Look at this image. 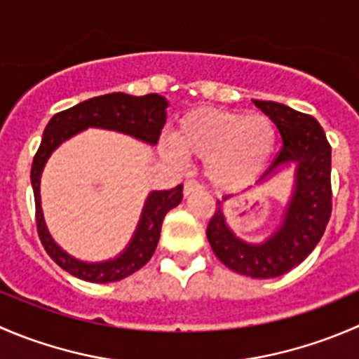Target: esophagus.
Returning <instances> with one entry per match:
<instances>
[{"label": "esophagus", "mask_w": 359, "mask_h": 359, "mask_svg": "<svg viewBox=\"0 0 359 359\" xmlns=\"http://www.w3.org/2000/svg\"><path fill=\"white\" fill-rule=\"evenodd\" d=\"M201 186L196 182V180H186L184 182V196H189V194L196 193V191H200Z\"/></svg>", "instance_id": "obj_1"}]
</instances>
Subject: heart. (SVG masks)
<instances>
[{
    "label": "heart",
    "instance_id": "heart-1",
    "mask_svg": "<svg viewBox=\"0 0 359 359\" xmlns=\"http://www.w3.org/2000/svg\"><path fill=\"white\" fill-rule=\"evenodd\" d=\"M277 131L268 117L243 116L221 109H198L186 114L163 154L207 161L214 186L240 189L259 177L276 149Z\"/></svg>",
    "mask_w": 359,
    "mask_h": 359
}]
</instances>
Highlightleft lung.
<instances>
[{
	"label": "left lung",
	"instance_id": "8db88e82",
	"mask_svg": "<svg viewBox=\"0 0 359 359\" xmlns=\"http://www.w3.org/2000/svg\"><path fill=\"white\" fill-rule=\"evenodd\" d=\"M283 137V149L257 186L294 165V186L276 231L259 243L235 235L217 200L207 226V238L219 261L252 279H272L293 270L314 250L332 215V147L321 124L312 116L276 102L252 100ZM226 200V198H224Z\"/></svg>",
	"mask_w": 359,
	"mask_h": 359
}]
</instances>
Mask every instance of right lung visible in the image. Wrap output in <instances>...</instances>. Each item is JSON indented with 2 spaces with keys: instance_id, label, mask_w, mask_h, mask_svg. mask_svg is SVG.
<instances>
[{
  "instance_id": "right-lung-1",
  "label": "right lung",
  "mask_w": 359,
  "mask_h": 359,
  "mask_svg": "<svg viewBox=\"0 0 359 359\" xmlns=\"http://www.w3.org/2000/svg\"><path fill=\"white\" fill-rule=\"evenodd\" d=\"M166 109H168V102L159 95L131 96L124 95V93H112V95L86 100L72 109L55 114L48 121L40 147L34 154L33 166H31V186H33L34 207H36V228L48 256L72 276L87 280V283L105 284L116 283V280L124 279L140 270L151 259L158 247L165 215L182 201V184L168 191H151L149 193L144 208H142L137 229H135L126 249L119 256L107 261H98V263H87V261L69 256L54 242L52 235L48 233L40 198V179L45 163L62 142L69 140L87 128L119 131V133L130 135L149 145H156L166 123Z\"/></svg>"
}]
</instances>
